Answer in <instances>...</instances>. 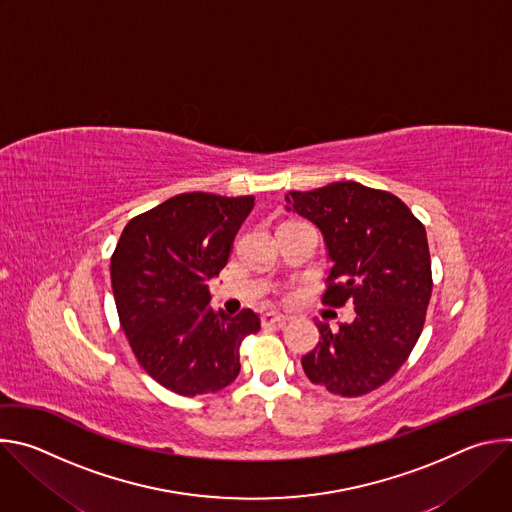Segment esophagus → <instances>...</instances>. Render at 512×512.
<instances>
[{
    "label": "esophagus",
    "instance_id": "34e87169",
    "mask_svg": "<svg viewBox=\"0 0 512 512\" xmlns=\"http://www.w3.org/2000/svg\"><path fill=\"white\" fill-rule=\"evenodd\" d=\"M287 320H289V318H287L285 314H279V312H265V314L261 316V322H263V326H271V324L283 326Z\"/></svg>",
    "mask_w": 512,
    "mask_h": 512
}]
</instances>
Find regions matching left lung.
<instances>
[{
    "instance_id": "left-lung-1",
    "label": "left lung",
    "mask_w": 512,
    "mask_h": 512,
    "mask_svg": "<svg viewBox=\"0 0 512 512\" xmlns=\"http://www.w3.org/2000/svg\"><path fill=\"white\" fill-rule=\"evenodd\" d=\"M285 204L324 237V302L354 306L350 324L316 320L322 340L302 358L304 373L334 395H367L401 369L423 330L433 285L425 227L391 192L350 180L294 190Z\"/></svg>"
}]
</instances>
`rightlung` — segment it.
<instances>
[{
	"mask_svg": "<svg viewBox=\"0 0 512 512\" xmlns=\"http://www.w3.org/2000/svg\"><path fill=\"white\" fill-rule=\"evenodd\" d=\"M253 196L186 192L125 225L111 257V285L129 346L162 387L196 397L231 385L239 346L261 328L253 310L210 308L208 281L231 255Z\"/></svg>",
	"mask_w": 512,
	"mask_h": 512,
	"instance_id": "obj_1",
	"label": "right lung"
}]
</instances>
